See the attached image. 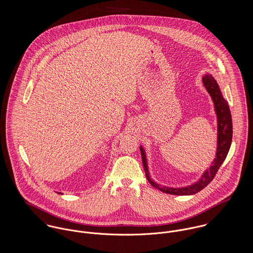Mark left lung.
Here are the masks:
<instances>
[{"instance_id": "obj_1", "label": "left lung", "mask_w": 253, "mask_h": 253, "mask_svg": "<svg viewBox=\"0 0 253 253\" xmlns=\"http://www.w3.org/2000/svg\"><path fill=\"white\" fill-rule=\"evenodd\" d=\"M203 84L213 101L214 111L216 114L217 149L215 159L211 163V166L210 167V169H208L203 173L201 178L192 185H189L186 187H180V188L167 187V186H162L158 184L150 177L146 152L144 148L140 146L142 164H143L146 177L150 182V184H152V186H154L155 188H157L158 190L164 193L170 194V195H177V196H189V195H194L200 192L205 187H207L214 178L219 168L225 161L228 155V152L230 150L231 143H232V136H233V124H232V116H231L228 102L224 99L215 79L211 74H206L203 77Z\"/></svg>"}]
</instances>
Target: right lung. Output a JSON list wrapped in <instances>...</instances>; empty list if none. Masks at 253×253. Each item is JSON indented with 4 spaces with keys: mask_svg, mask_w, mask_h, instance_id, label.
<instances>
[{
    "mask_svg": "<svg viewBox=\"0 0 253 253\" xmlns=\"http://www.w3.org/2000/svg\"><path fill=\"white\" fill-rule=\"evenodd\" d=\"M58 194H62V193H59V192H58Z\"/></svg>",
    "mask_w": 253,
    "mask_h": 253,
    "instance_id": "obj_1",
    "label": "right lung"
}]
</instances>
